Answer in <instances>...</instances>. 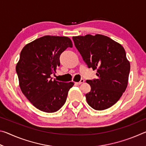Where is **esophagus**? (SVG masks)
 Here are the masks:
<instances>
[{"label": "esophagus", "mask_w": 146, "mask_h": 146, "mask_svg": "<svg viewBox=\"0 0 146 146\" xmlns=\"http://www.w3.org/2000/svg\"><path fill=\"white\" fill-rule=\"evenodd\" d=\"M84 80L83 78H82V79H81V80H80V82H75V84H76V85H80L81 84H82V83H84Z\"/></svg>", "instance_id": "obj_1"}]
</instances>
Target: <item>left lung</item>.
I'll return each mask as SVG.
<instances>
[{"instance_id":"8db88e82","label":"left lung","mask_w":146,"mask_h":146,"mask_svg":"<svg viewBox=\"0 0 146 146\" xmlns=\"http://www.w3.org/2000/svg\"><path fill=\"white\" fill-rule=\"evenodd\" d=\"M73 40L88 68L97 70V79L86 80L91 86V91L86 95L88 104L95 110L111 107L127 86L130 63L124 48L99 34L73 36Z\"/></svg>"}]
</instances>
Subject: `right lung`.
<instances>
[{"mask_svg":"<svg viewBox=\"0 0 146 146\" xmlns=\"http://www.w3.org/2000/svg\"><path fill=\"white\" fill-rule=\"evenodd\" d=\"M69 47L67 36L46 35L29 43L22 49L16 71L22 92L36 108L42 111H57L65 104L72 82L64 83L54 79L60 66L61 53Z\"/></svg>","mask_w":146,"mask_h":146,"instance_id":"obj_1","label":"right lung"}]
</instances>
